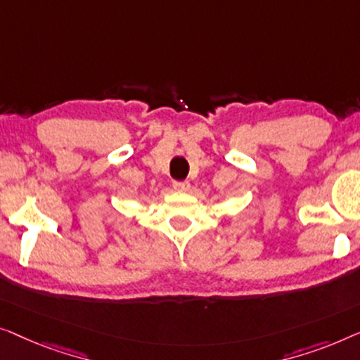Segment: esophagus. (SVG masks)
<instances>
[{
  "mask_svg": "<svg viewBox=\"0 0 360 360\" xmlns=\"http://www.w3.org/2000/svg\"><path fill=\"white\" fill-rule=\"evenodd\" d=\"M173 187L176 191H189L191 184H189V181H174Z\"/></svg>",
  "mask_w": 360,
  "mask_h": 360,
  "instance_id": "obj_1",
  "label": "esophagus"
}]
</instances>
